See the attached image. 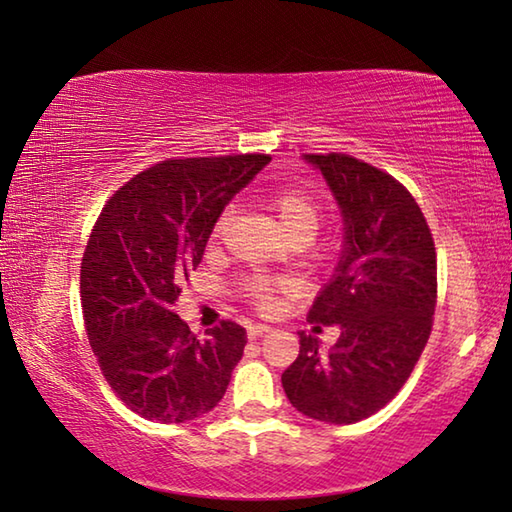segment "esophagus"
Masks as SVG:
<instances>
[{
  "instance_id": "1",
  "label": "esophagus",
  "mask_w": 512,
  "mask_h": 512,
  "mask_svg": "<svg viewBox=\"0 0 512 512\" xmlns=\"http://www.w3.org/2000/svg\"><path fill=\"white\" fill-rule=\"evenodd\" d=\"M271 332V327L268 325H250L248 327V339H259V336H264V334H268Z\"/></svg>"
}]
</instances>
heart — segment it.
Here are the masks:
<instances>
[{
  "instance_id": "b5f03b06",
  "label": "heart",
  "mask_w": 512,
  "mask_h": 512,
  "mask_svg": "<svg viewBox=\"0 0 512 512\" xmlns=\"http://www.w3.org/2000/svg\"><path fill=\"white\" fill-rule=\"evenodd\" d=\"M268 210L275 214L277 225H280L284 237L289 241H302V244H309L316 237L320 221H323L320 203L309 192H305V189L298 187H287L275 192L268 198ZM228 219L230 214L219 216V221L214 225V237L221 235L225 225H228ZM246 289L259 307L271 309L275 305L277 293L287 289V284L280 280H268V277H253V280H248Z\"/></svg>"
}]
</instances>
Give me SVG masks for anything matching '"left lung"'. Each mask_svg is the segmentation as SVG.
I'll list each match as a JSON object with an SVG mask.
<instances>
[{"instance_id": "left-lung-1", "label": "left lung", "mask_w": 512, "mask_h": 512, "mask_svg": "<svg viewBox=\"0 0 512 512\" xmlns=\"http://www.w3.org/2000/svg\"><path fill=\"white\" fill-rule=\"evenodd\" d=\"M320 171L343 219V248L307 320L339 325L327 352L300 334L282 372L307 418L354 424L393 400L418 363L436 309V248L415 198L393 176L341 153L302 155Z\"/></svg>"}]
</instances>
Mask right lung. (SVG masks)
<instances>
[{
  "instance_id": "1",
  "label": "right lung",
  "mask_w": 512,
  "mask_h": 512,
  "mask_svg": "<svg viewBox=\"0 0 512 512\" xmlns=\"http://www.w3.org/2000/svg\"><path fill=\"white\" fill-rule=\"evenodd\" d=\"M268 162L167 160L137 173L101 210L81 264L83 318L103 377L146 420L178 424L212 411L244 357V327L225 320L198 341L173 305L225 205Z\"/></svg>"
}]
</instances>
